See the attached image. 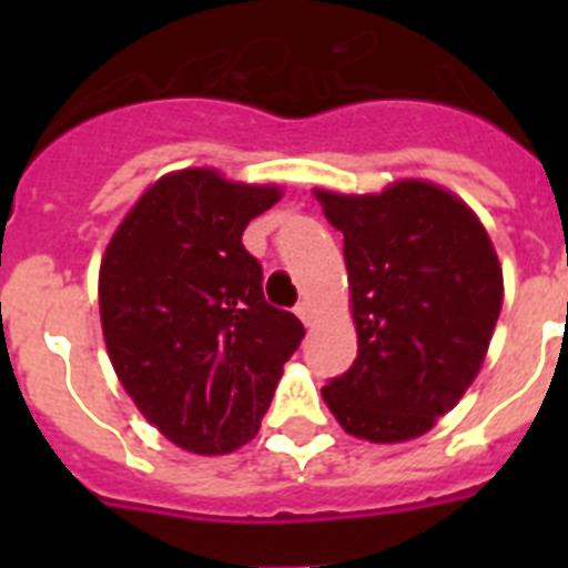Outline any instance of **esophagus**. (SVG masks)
<instances>
[{
  "instance_id": "34e87169",
  "label": "esophagus",
  "mask_w": 568,
  "mask_h": 568,
  "mask_svg": "<svg viewBox=\"0 0 568 568\" xmlns=\"http://www.w3.org/2000/svg\"><path fill=\"white\" fill-rule=\"evenodd\" d=\"M295 315H298V318L310 327V324H313V315H315L313 304H310V301H298V304H295Z\"/></svg>"
}]
</instances>
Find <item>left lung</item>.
<instances>
[{
    "instance_id": "left-lung-1",
    "label": "left lung",
    "mask_w": 568,
    "mask_h": 568,
    "mask_svg": "<svg viewBox=\"0 0 568 568\" xmlns=\"http://www.w3.org/2000/svg\"><path fill=\"white\" fill-rule=\"evenodd\" d=\"M344 233L358 358L321 395L346 433L398 444L429 433L469 389L504 304V273L478 215L438 184L384 193L315 190Z\"/></svg>"
}]
</instances>
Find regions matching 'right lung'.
<instances>
[{
  "label": "right lung",
  "instance_id": "right-lung-1",
  "mask_svg": "<svg viewBox=\"0 0 568 568\" xmlns=\"http://www.w3.org/2000/svg\"><path fill=\"white\" fill-rule=\"evenodd\" d=\"M273 184L210 168L162 175L110 239L99 313L113 369L168 440L227 455L258 433L304 324L270 307L241 235L273 207Z\"/></svg>",
  "mask_w": 568,
  "mask_h": 568
}]
</instances>
